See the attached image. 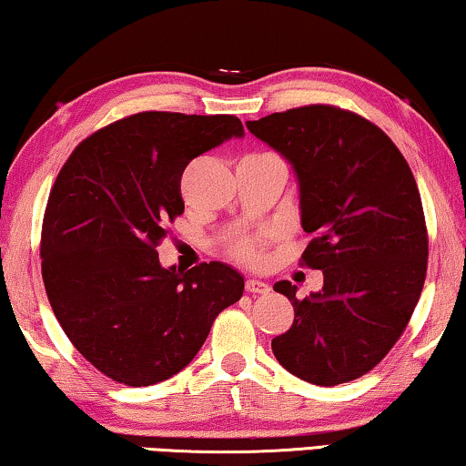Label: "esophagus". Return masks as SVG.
I'll return each mask as SVG.
<instances>
[{"label":"esophagus","instance_id":"esophagus-1","mask_svg":"<svg viewBox=\"0 0 466 466\" xmlns=\"http://www.w3.org/2000/svg\"><path fill=\"white\" fill-rule=\"evenodd\" d=\"M268 283L260 281V279H248L246 281V291L248 293H268Z\"/></svg>","mask_w":466,"mask_h":466}]
</instances>
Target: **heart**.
<instances>
[{
    "label": "heart",
    "mask_w": 466,
    "mask_h": 466,
    "mask_svg": "<svg viewBox=\"0 0 466 466\" xmlns=\"http://www.w3.org/2000/svg\"><path fill=\"white\" fill-rule=\"evenodd\" d=\"M235 256L239 258L243 262H256L258 260V241L256 239H243L239 241L238 246H235Z\"/></svg>",
    "instance_id": "1"
}]
</instances>
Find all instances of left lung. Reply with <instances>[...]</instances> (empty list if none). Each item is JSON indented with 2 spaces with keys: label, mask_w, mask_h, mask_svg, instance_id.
Listing matches in <instances>:
<instances>
[{
  "label": "left lung",
  "mask_w": 466,
  "mask_h": 466,
  "mask_svg": "<svg viewBox=\"0 0 466 466\" xmlns=\"http://www.w3.org/2000/svg\"><path fill=\"white\" fill-rule=\"evenodd\" d=\"M293 167L299 214L314 238L302 264L323 270L304 299L289 281L293 325L273 339L283 369L308 383H348L369 373L400 339L423 291L427 227L412 170L370 120L312 104L248 120Z\"/></svg>",
  "instance_id": "1"
}]
</instances>
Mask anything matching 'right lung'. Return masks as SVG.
<instances>
[{"mask_svg": "<svg viewBox=\"0 0 466 466\" xmlns=\"http://www.w3.org/2000/svg\"><path fill=\"white\" fill-rule=\"evenodd\" d=\"M241 135L231 114H131L78 143L56 177L41 228L47 299L73 346L114 381L146 388L177 375L241 298L243 277L227 264L183 273L156 252L185 210V167Z\"/></svg>", "mask_w": 466, "mask_h": 466, "instance_id": "add662e5", "label": "right lung"}]
</instances>
